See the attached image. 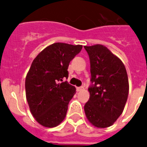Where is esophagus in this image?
Returning a JSON list of instances; mask_svg holds the SVG:
<instances>
[{"label": "esophagus", "mask_w": 147, "mask_h": 147, "mask_svg": "<svg viewBox=\"0 0 147 147\" xmlns=\"http://www.w3.org/2000/svg\"><path fill=\"white\" fill-rule=\"evenodd\" d=\"M84 89V88L83 87H77L76 88V91L77 92H81V91H82Z\"/></svg>", "instance_id": "1"}]
</instances>
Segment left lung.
<instances>
[{"label": "left lung", "mask_w": 147, "mask_h": 147, "mask_svg": "<svg viewBox=\"0 0 147 147\" xmlns=\"http://www.w3.org/2000/svg\"><path fill=\"white\" fill-rule=\"evenodd\" d=\"M90 59L92 85L85 115L98 128L111 126L121 116L127 100L129 82L126 68L118 57L103 45L84 47Z\"/></svg>", "instance_id": "left-lung-1"}]
</instances>
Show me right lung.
Returning <instances> with one entry per match:
<instances>
[{
    "label": "right lung",
    "mask_w": 147,
    "mask_h": 147,
    "mask_svg": "<svg viewBox=\"0 0 147 147\" xmlns=\"http://www.w3.org/2000/svg\"><path fill=\"white\" fill-rule=\"evenodd\" d=\"M82 49V45L55 42L32 62L25 80L26 100L33 117L43 127H56L66 116L76 89L63 79L69 77V62Z\"/></svg>",
    "instance_id": "right-lung-1"
}]
</instances>
